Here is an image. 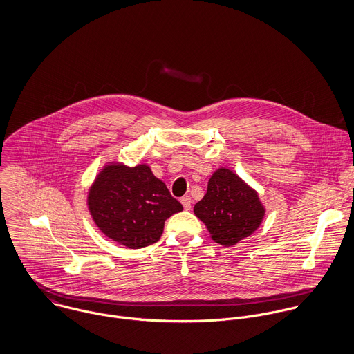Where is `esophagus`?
Returning a JSON list of instances; mask_svg holds the SVG:
<instances>
[{
  "instance_id": "esophagus-1",
  "label": "esophagus",
  "mask_w": 354,
  "mask_h": 354,
  "mask_svg": "<svg viewBox=\"0 0 354 354\" xmlns=\"http://www.w3.org/2000/svg\"><path fill=\"white\" fill-rule=\"evenodd\" d=\"M181 203H183V205H184V209L189 211V209L192 208V199H191V196H184V198L181 199Z\"/></svg>"
}]
</instances>
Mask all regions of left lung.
Wrapping results in <instances>:
<instances>
[{"instance_id":"obj_1","label":"left lung","mask_w":354,"mask_h":354,"mask_svg":"<svg viewBox=\"0 0 354 354\" xmlns=\"http://www.w3.org/2000/svg\"><path fill=\"white\" fill-rule=\"evenodd\" d=\"M194 212L215 243L232 247L260 226L266 209L253 188L232 170L221 167L208 180L207 192Z\"/></svg>"}]
</instances>
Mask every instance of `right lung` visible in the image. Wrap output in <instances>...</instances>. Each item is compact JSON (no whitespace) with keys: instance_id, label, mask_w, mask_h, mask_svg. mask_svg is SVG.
Returning <instances> with one entry per match:
<instances>
[{"instance_id":"add662e5","label":"right lung","mask_w":354,"mask_h":354,"mask_svg":"<svg viewBox=\"0 0 354 354\" xmlns=\"http://www.w3.org/2000/svg\"><path fill=\"white\" fill-rule=\"evenodd\" d=\"M87 204L102 233L132 250L156 243L165 221L183 211L181 203L146 163L106 165L90 188Z\"/></svg>"}]
</instances>
